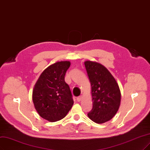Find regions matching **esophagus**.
<instances>
[{
	"instance_id": "esophagus-1",
	"label": "esophagus",
	"mask_w": 150,
	"mask_h": 150,
	"mask_svg": "<svg viewBox=\"0 0 150 150\" xmlns=\"http://www.w3.org/2000/svg\"><path fill=\"white\" fill-rule=\"evenodd\" d=\"M81 99H82V96H80L76 98V101L78 102H80V101H81Z\"/></svg>"
}]
</instances>
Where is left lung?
I'll return each mask as SVG.
<instances>
[{"mask_svg":"<svg viewBox=\"0 0 150 150\" xmlns=\"http://www.w3.org/2000/svg\"><path fill=\"white\" fill-rule=\"evenodd\" d=\"M91 84L93 108L88 116L98 124L114 117L121 101L120 90L114 77L105 67L96 62H84Z\"/></svg>","mask_w":150,"mask_h":150,"instance_id":"8db88e82","label":"left lung"}]
</instances>
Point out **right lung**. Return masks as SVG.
Returning <instances> with one entry per match:
<instances>
[{
  "mask_svg": "<svg viewBox=\"0 0 150 150\" xmlns=\"http://www.w3.org/2000/svg\"><path fill=\"white\" fill-rule=\"evenodd\" d=\"M70 61H60L49 65L38 79L33 90L32 99L37 112L51 122L64 118L74 101L69 86L65 81Z\"/></svg>",
  "mask_w": 150,
  "mask_h": 150,
  "instance_id": "obj_1",
  "label": "right lung"
}]
</instances>
